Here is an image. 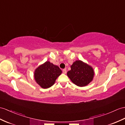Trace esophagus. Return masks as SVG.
Wrapping results in <instances>:
<instances>
[{"mask_svg": "<svg viewBox=\"0 0 125 125\" xmlns=\"http://www.w3.org/2000/svg\"><path fill=\"white\" fill-rule=\"evenodd\" d=\"M62 73H63V74H66V73H67L66 69H63L62 70Z\"/></svg>", "mask_w": 125, "mask_h": 125, "instance_id": "obj_1", "label": "esophagus"}]
</instances>
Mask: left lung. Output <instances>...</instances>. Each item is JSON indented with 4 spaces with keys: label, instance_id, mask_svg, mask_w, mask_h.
I'll list each match as a JSON object with an SVG mask.
<instances>
[{
    "label": "left lung",
    "instance_id": "1",
    "mask_svg": "<svg viewBox=\"0 0 125 125\" xmlns=\"http://www.w3.org/2000/svg\"><path fill=\"white\" fill-rule=\"evenodd\" d=\"M71 68V71L67 74L73 83L77 86H85L92 81L94 72L91 66L79 60L73 62Z\"/></svg>",
    "mask_w": 125,
    "mask_h": 125
}]
</instances>
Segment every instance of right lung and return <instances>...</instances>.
Here are the masks:
<instances>
[{
	"mask_svg": "<svg viewBox=\"0 0 125 125\" xmlns=\"http://www.w3.org/2000/svg\"><path fill=\"white\" fill-rule=\"evenodd\" d=\"M62 73V70L58 66L47 61L35 70L34 76L40 86L43 89H48L53 85Z\"/></svg>",
	"mask_w": 125,
	"mask_h": 125,
	"instance_id": "add662e5",
	"label": "right lung"
}]
</instances>
